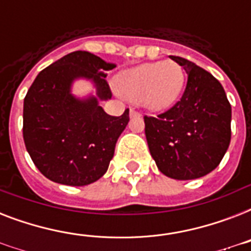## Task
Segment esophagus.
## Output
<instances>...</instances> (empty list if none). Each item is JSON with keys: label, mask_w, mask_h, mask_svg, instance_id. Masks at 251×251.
I'll return each mask as SVG.
<instances>
[{"label": "esophagus", "mask_w": 251, "mask_h": 251, "mask_svg": "<svg viewBox=\"0 0 251 251\" xmlns=\"http://www.w3.org/2000/svg\"><path fill=\"white\" fill-rule=\"evenodd\" d=\"M130 117H141V113L135 109L130 110Z\"/></svg>", "instance_id": "1"}]
</instances>
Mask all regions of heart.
I'll use <instances>...</instances> for the list:
<instances>
[{"mask_svg": "<svg viewBox=\"0 0 251 251\" xmlns=\"http://www.w3.org/2000/svg\"><path fill=\"white\" fill-rule=\"evenodd\" d=\"M183 86V72L172 61L139 65L118 79L125 98L139 101L152 110H164L175 104Z\"/></svg>", "mask_w": 251, "mask_h": 251, "instance_id": "1", "label": "heart"}]
</instances>
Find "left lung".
Wrapping results in <instances>:
<instances>
[{"instance_id":"obj_1","label":"left lung","mask_w":251,"mask_h":251,"mask_svg":"<svg viewBox=\"0 0 251 251\" xmlns=\"http://www.w3.org/2000/svg\"><path fill=\"white\" fill-rule=\"evenodd\" d=\"M171 58L186 72V88L164 113L145 116L146 138L163 175L199 178L220 164L229 147L232 108L212 74L182 57Z\"/></svg>"}]
</instances>
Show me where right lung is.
<instances>
[{"instance_id":"add662e5","label":"right lung","mask_w":251,"mask_h":251,"mask_svg":"<svg viewBox=\"0 0 251 251\" xmlns=\"http://www.w3.org/2000/svg\"><path fill=\"white\" fill-rule=\"evenodd\" d=\"M108 64L90 52L69 53L39 73L23 104V139L33 164L53 182L84 186L104 176L118 137L129 122V109L114 117L99 100L112 98ZM94 82L97 96L80 100L71 94L72 82Z\"/></svg>"}]
</instances>
